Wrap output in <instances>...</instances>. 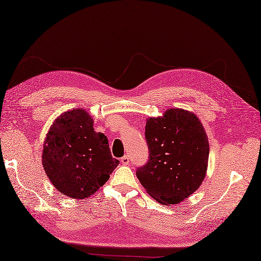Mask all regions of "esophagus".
Wrapping results in <instances>:
<instances>
[{
    "instance_id": "esophagus-1",
    "label": "esophagus",
    "mask_w": 261,
    "mask_h": 261,
    "mask_svg": "<svg viewBox=\"0 0 261 261\" xmlns=\"http://www.w3.org/2000/svg\"><path fill=\"white\" fill-rule=\"evenodd\" d=\"M130 163V159H129V156H123L121 158V164L122 165H129Z\"/></svg>"
}]
</instances>
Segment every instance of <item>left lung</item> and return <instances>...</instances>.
Segmentation results:
<instances>
[{"mask_svg": "<svg viewBox=\"0 0 261 261\" xmlns=\"http://www.w3.org/2000/svg\"><path fill=\"white\" fill-rule=\"evenodd\" d=\"M149 162L137 169L147 193L163 205L178 204L196 192L206 176L210 145L198 116L168 109L146 123Z\"/></svg>", "mask_w": 261, "mask_h": 261, "instance_id": "left-lung-1", "label": "left lung"}]
</instances>
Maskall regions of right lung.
Masks as SVG:
<instances>
[{"instance_id": "1", "label": "right lung", "mask_w": 261, "mask_h": 261, "mask_svg": "<svg viewBox=\"0 0 261 261\" xmlns=\"http://www.w3.org/2000/svg\"><path fill=\"white\" fill-rule=\"evenodd\" d=\"M94 120L84 109H73L55 119L45 138L42 167L57 191L84 199L95 194L119 165L109 140L94 131Z\"/></svg>"}]
</instances>
